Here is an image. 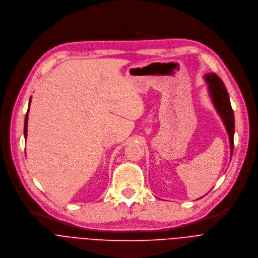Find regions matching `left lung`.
<instances>
[{
  "instance_id": "1",
  "label": "left lung",
  "mask_w": 258,
  "mask_h": 258,
  "mask_svg": "<svg viewBox=\"0 0 258 258\" xmlns=\"http://www.w3.org/2000/svg\"><path fill=\"white\" fill-rule=\"evenodd\" d=\"M203 79L208 83V91L214 104V107L219 116L221 117L228 132L230 141V152L232 157L234 149L235 121L228 90L223 80L215 73H207L203 76Z\"/></svg>"
}]
</instances>
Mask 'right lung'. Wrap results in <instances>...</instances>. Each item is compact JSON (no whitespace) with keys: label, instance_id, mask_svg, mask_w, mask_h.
Here are the masks:
<instances>
[{"label":"right lung","instance_id":"1","mask_svg":"<svg viewBox=\"0 0 258 258\" xmlns=\"http://www.w3.org/2000/svg\"><path fill=\"white\" fill-rule=\"evenodd\" d=\"M30 102H31V97L29 98V104H28V110L27 113L25 115V121H24V137L26 139L27 137V122H28V112H29V106H30Z\"/></svg>","mask_w":258,"mask_h":258}]
</instances>
